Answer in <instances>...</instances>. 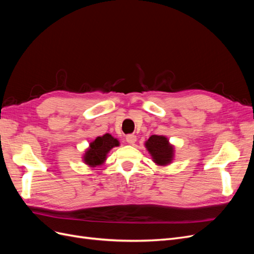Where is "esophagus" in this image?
Returning a JSON list of instances; mask_svg holds the SVG:
<instances>
[{
  "mask_svg": "<svg viewBox=\"0 0 254 254\" xmlns=\"http://www.w3.org/2000/svg\"><path fill=\"white\" fill-rule=\"evenodd\" d=\"M126 141L128 144L130 145H133L136 142V136L134 134H128L126 136Z\"/></svg>",
  "mask_w": 254,
  "mask_h": 254,
  "instance_id": "34e87169",
  "label": "esophagus"
}]
</instances>
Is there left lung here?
<instances>
[{
  "label": "left lung",
  "instance_id": "8db88e82",
  "mask_svg": "<svg viewBox=\"0 0 254 254\" xmlns=\"http://www.w3.org/2000/svg\"><path fill=\"white\" fill-rule=\"evenodd\" d=\"M145 147L150 153L153 162L160 166L171 164L175 157V148L164 135H151L145 142Z\"/></svg>",
  "mask_w": 254,
  "mask_h": 254
}]
</instances>
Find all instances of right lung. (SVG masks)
Segmentation results:
<instances>
[{
    "instance_id": "obj_1",
    "label": "right lung",
    "mask_w": 254,
    "mask_h": 254,
    "mask_svg": "<svg viewBox=\"0 0 254 254\" xmlns=\"http://www.w3.org/2000/svg\"><path fill=\"white\" fill-rule=\"evenodd\" d=\"M120 146V142L111 134L106 133L102 136H97L94 141H92L87 150L82 156V161L89 167L101 166L105 163L107 155L113 147Z\"/></svg>"
}]
</instances>
